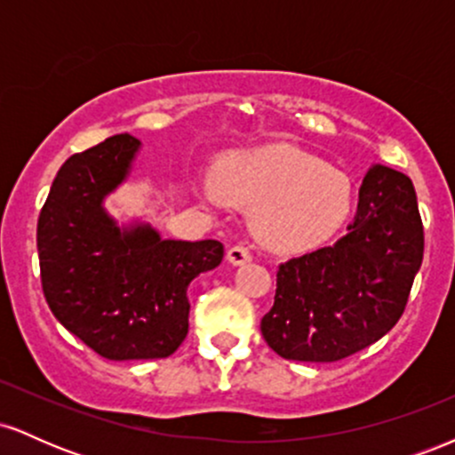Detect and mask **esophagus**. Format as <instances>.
<instances>
[{
  "instance_id": "esophagus-1",
  "label": "esophagus",
  "mask_w": 455,
  "mask_h": 455,
  "mask_svg": "<svg viewBox=\"0 0 455 455\" xmlns=\"http://www.w3.org/2000/svg\"><path fill=\"white\" fill-rule=\"evenodd\" d=\"M227 259L228 263L237 267V265L250 263V260H252V254H250V250L245 248V245H233V248L227 252Z\"/></svg>"
}]
</instances>
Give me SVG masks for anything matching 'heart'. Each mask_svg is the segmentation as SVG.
<instances>
[{"label":"heart","mask_w":455,"mask_h":455,"mask_svg":"<svg viewBox=\"0 0 455 455\" xmlns=\"http://www.w3.org/2000/svg\"><path fill=\"white\" fill-rule=\"evenodd\" d=\"M207 205L254 207L252 227L267 248L301 252L329 242L353 210V181L344 171L293 145H267L231 156L218 177L196 180Z\"/></svg>","instance_id":"obj_1"}]
</instances>
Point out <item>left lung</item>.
<instances>
[{"instance_id": "obj_1", "label": "left lung", "mask_w": 455, "mask_h": 455, "mask_svg": "<svg viewBox=\"0 0 455 455\" xmlns=\"http://www.w3.org/2000/svg\"><path fill=\"white\" fill-rule=\"evenodd\" d=\"M348 233L333 245L280 265L265 342L295 362H338L398 323L424 259V227L412 181L372 164Z\"/></svg>"}]
</instances>
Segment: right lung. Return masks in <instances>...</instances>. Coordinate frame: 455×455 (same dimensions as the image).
I'll return each instance as SVG.
<instances>
[{"instance_id": "add662e5", "label": "right lung", "mask_w": 455, "mask_h": 455, "mask_svg": "<svg viewBox=\"0 0 455 455\" xmlns=\"http://www.w3.org/2000/svg\"><path fill=\"white\" fill-rule=\"evenodd\" d=\"M140 148L124 132L68 158L38 220L46 304L113 362L173 355L188 333V286L224 257L216 239H164L148 220L111 216L104 203L128 181Z\"/></svg>"}]
</instances>
